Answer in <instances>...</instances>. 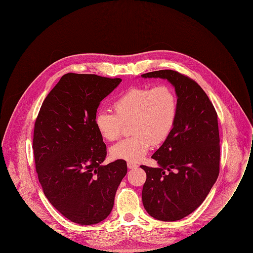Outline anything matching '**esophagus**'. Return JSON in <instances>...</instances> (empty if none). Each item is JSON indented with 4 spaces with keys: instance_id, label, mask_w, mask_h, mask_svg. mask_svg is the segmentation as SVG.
<instances>
[{
    "instance_id": "obj_1",
    "label": "esophagus",
    "mask_w": 253,
    "mask_h": 253,
    "mask_svg": "<svg viewBox=\"0 0 253 253\" xmlns=\"http://www.w3.org/2000/svg\"><path fill=\"white\" fill-rule=\"evenodd\" d=\"M127 167H128V169H135L138 166H137V164H135L133 162H127Z\"/></svg>"
}]
</instances>
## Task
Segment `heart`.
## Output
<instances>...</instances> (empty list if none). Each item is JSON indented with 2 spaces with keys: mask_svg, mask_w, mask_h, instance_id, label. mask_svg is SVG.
Wrapping results in <instances>:
<instances>
[{
  "mask_svg": "<svg viewBox=\"0 0 253 253\" xmlns=\"http://www.w3.org/2000/svg\"><path fill=\"white\" fill-rule=\"evenodd\" d=\"M113 108L115 114L99 111L95 126L103 138L114 141L120 138L124 125L129 126L133 135L118 142L110 149L114 159L128 162L140 161L151 145L162 143L169 136L177 117V97L174 90L159 84L150 87H133L119 96Z\"/></svg>",
  "mask_w": 253,
  "mask_h": 253,
  "instance_id": "1",
  "label": "heart"
}]
</instances>
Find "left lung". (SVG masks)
I'll list each match as a JSON object with an SVG mask.
<instances>
[{
  "mask_svg": "<svg viewBox=\"0 0 253 253\" xmlns=\"http://www.w3.org/2000/svg\"><path fill=\"white\" fill-rule=\"evenodd\" d=\"M141 77L166 79L177 96L174 126L151 156L159 166H140L146 173L141 194L144 209L156 219L174 221L200 207L217 179V115L198 83L177 71L159 70Z\"/></svg>",
  "mask_w": 253,
  "mask_h": 253,
  "instance_id": "8db88e82",
  "label": "left lung"
}]
</instances>
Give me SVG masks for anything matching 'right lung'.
<instances>
[{
    "mask_svg": "<svg viewBox=\"0 0 253 253\" xmlns=\"http://www.w3.org/2000/svg\"><path fill=\"white\" fill-rule=\"evenodd\" d=\"M122 82L67 73L43 101L33 149L39 180L50 204L83 225L104 220L127 172L123 159L104 165L107 147L95 126L100 103Z\"/></svg>",
    "mask_w": 253,
    "mask_h": 253,
    "instance_id": "right-lung-1",
    "label": "right lung"
}]
</instances>
